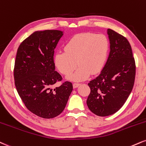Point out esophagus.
Wrapping results in <instances>:
<instances>
[{
	"label": "esophagus",
	"mask_w": 146,
	"mask_h": 146,
	"mask_svg": "<svg viewBox=\"0 0 146 146\" xmlns=\"http://www.w3.org/2000/svg\"><path fill=\"white\" fill-rule=\"evenodd\" d=\"M80 85V84H79V83H74L73 84V86L74 88H76L78 87Z\"/></svg>",
	"instance_id": "1"
}]
</instances>
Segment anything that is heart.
<instances>
[{"mask_svg":"<svg viewBox=\"0 0 146 146\" xmlns=\"http://www.w3.org/2000/svg\"><path fill=\"white\" fill-rule=\"evenodd\" d=\"M110 50V42L105 35L81 33L75 35L54 56V64L61 73L73 81L86 80L90 74L99 73L104 66ZM77 63H76V62Z\"/></svg>","mask_w":146,"mask_h":146,"instance_id":"b5f03b06","label":"heart"}]
</instances>
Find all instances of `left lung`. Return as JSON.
Wrapping results in <instances>:
<instances>
[{
    "instance_id": "obj_1",
    "label": "left lung",
    "mask_w": 146,
    "mask_h": 146,
    "mask_svg": "<svg viewBox=\"0 0 146 146\" xmlns=\"http://www.w3.org/2000/svg\"><path fill=\"white\" fill-rule=\"evenodd\" d=\"M110 52L99 75L89 82L87 105L99 116H108L125 103L134 86L136 66L131 46L126 37L108 30Z\"/></svg>"
}]
</instances>
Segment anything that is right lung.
<instances>
[{
    "instance_id": "1",
    "label": "right lung",
    "mask_w": 146,
    "mask_h": 146,
    "mask_svg": "<svg viewBox=\"0 0 146 146\" xmlns=\"http://www.w3.org/2000/svg\"><path fill=\"white\" fill-rule=\"evenodd\" d=\"M62 31H36L22 42L17 51L13 75L19 96L26 108L43 118H53L65 108L73 90L71 82L52 86L62 81L55 71L54 50Z\"/></svg>"
}]
</instances>
